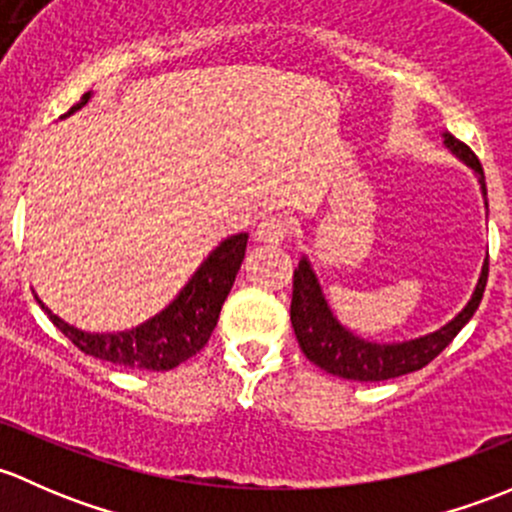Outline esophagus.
<instances>
[{
    "label": "esophagus",
    "instance_id": "34e87169",
    "mask_svg": "<svg viewBox=\"0 0 512 512\" xmlns=\"http://www.w3.org/2000/svg\"><path fill=\"white\" fill-rule=\"evenodd\" d=\"M291 231V221L283 214H271V217L261 219V224L256 226L254 236L258 244H266V246H278L283 244V239L288 236Z\"/></svg>",
    "mask_w": 512,
    "mask_h": 512
}]
</instances>
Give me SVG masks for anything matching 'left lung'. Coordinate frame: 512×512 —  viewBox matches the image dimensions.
<instances>
[{
    "label": "left lung",
    "instance_id": "obj_1",
    "mask_svg": "<svg viewBox=\"0 0 512 512\" xmlns=\"http://www.w3.org/2000/svg\"><path fill=\"white\" fill-rule=\"evenodd\" d=\"M446 150L456 155L468 170L476 177L481 187L483 204L488 209V192H486V175L473 155L471 147L463 145L461 140L453 138L451 133H441ZM488 281V256L481 266L476 288L471 298L463 305L461 313H456L446 325H441L434 333H426L412 340L402 342H377L367 337L352 333L350 328L337 320V315L330 308L325 298L323 286L318 281L313 263L308 256H300L298 268L293 273V300H291V323L298 337V345L303 355L320 370L335 374V377L357 379V382H382V379L402 377V374L416 372L429 365L446 345L461 333L463 325L473 318V313L481 305L483 291Z\"/></svg>",
    "mask_w": 512,
    "mask_h": 512
}]
</instances>
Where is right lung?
I'll list each match as a JSON object with an SVG mask.
<instances>
[{
	"instance_id": "right-lung-1",
	"label": "right lung",
	"mask_w": 512,
	"mask_h": 512,
	"mask_svg": "<svg viewBox=\"0 0 512 512\" xmlns=\"http://www.w3.org/2000/svg\"><path fill=\"white\" fill-rule=\"evenodd\" d=\"M91 98L93 93L88 91L63 118L86 108ZM246 241H249L246 231L219 241V246L209 251V256L199 263L197 271L179 288L175 298L160 313L130 330H118V333L81 330L59 318L49 305H44L39 295H34L41 310L51 318V323L86 355L113 362L125 370H175L184 360L197 355L209 342L212 330L217 328L221 305L234 286L236 273L244 261Z\"/></svg>"
}]
</instances>
